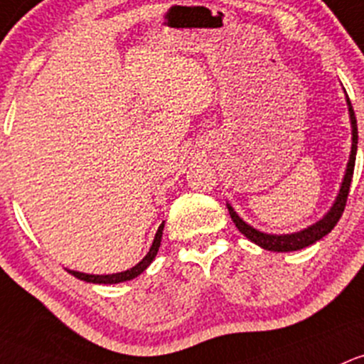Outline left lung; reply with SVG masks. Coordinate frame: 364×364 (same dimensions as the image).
<instances>
[{
	"label": "left lung",
	"instance_id": "left-lung-1",
	"mask_svg": "<svg viewBox=\"0 0 364 364\" xmlns=\"http://www.w3.org/2000/svg\"><path fill=\"white\" fill-rule=\"evenodd\" d=\"M347 103H349V114H350V124H352V151H350V157H349V164H347L346 177H343L342 187H340V193H338V196H336L335 205H333L331 210H329V212L322 217L319 223H316L314 226L306 228V230L299 231V233H293V235L261 233V231L254 230L252 226H249L247 223H243V220L238 217V213L235 212L230 205H228V210H230V215H231V219H233L235 226H237L240 233L245 235L250 242H254L256 245L263 247V249H266V250H275V252H289V250H298V249H303V247L312 245V243H316L317 240L326 237V235H328L329 231L336 226V223H338L340 217H342L343 210H346L347 198H349L352 173H354V164H355V151H358V122H355V115H354V110H352L350 100H347Z\"/></svg>",
	"mask_w": 364,
	"mask_h": 364
}]
</instances>
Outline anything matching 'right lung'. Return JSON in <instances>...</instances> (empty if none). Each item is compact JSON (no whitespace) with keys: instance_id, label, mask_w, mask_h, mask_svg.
Masks as SVG:
<instances>
[{"instance_id":"obj_1","label":"right lung","mask_w":364,"mask_h":364,"mask_svg":"<svg viewBox=\"0 0 364 364\" xmlns=\"http://www.w3.org/2000/svg\"><path fill=\"white\" fill-rule=\"evenodd\" d=\"M163 228H164V224H161L147 256H145L136 266L126 269V272L112 273V275H87V273H80V272H70V273L73 277H77V279L85 280V282H92V284H117V282H126V280L134 279V277L140 275L141 272H145V269H147V266L151 264L152 259L156 257L157 250H159V245H161V237H163Z\"/></svg>"}]
</instances>
